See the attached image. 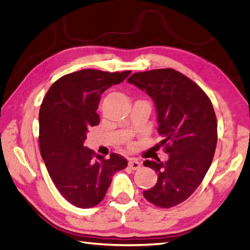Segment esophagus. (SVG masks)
Masks as SVG:
<instances>
[{"instance_id":"34e87169","label":"esophagus","mask_w":250,"mask_h":250,"mask_svg":"<svg viewBox=\"0 0 250 250\" xmlns=\"http://www.w3.org/2000/svg\"><path fill=\"white\" fill-rule=\"evenodd\" d=\"M128 166H129L130 169L137 170V169H139V168L141 167V163L136 159H130L129 161H128Z\"/></svg>"}]
</instances>
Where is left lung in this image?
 <instances>
[{"instance_id": "8db88e82", "label": "left lung", "mask_w": 250, "mask_h": 250, "mask_svg": "<svg viewBox=\"0 0 250 250\" xmlns=\"http://www.w3.org/2000/svg\"><path fill=\"white\" fill-rule=\"evenodd\" d=\"M127 82L153 100L160 144L169 154L165 163L144 162L158 173L144 198L162 208L178 205L197 189L211 165L218 141L212 104L197 84L171 68L133 73Z\"/></svg>"}]
</instances>
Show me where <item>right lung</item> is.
Instances as JSON below:
<instances>
[{"label": "right lung", "instance_id": "1", "mask_svg": "<svg viewBox=\"0 0 250 250\" xmlns=\"http://www.w3.org/2000/svg\"><path fill=\"white\" fill-rule=\"evenodd\" d=\"M131 71L83 69L56 81L47 91L39 113L40 150L60 193L80 208L102 201L113 174L127 166L120 154L109 159L84 146L88 128L100 123L101 94L122 83Z\"/></svg>", "mask_w": 250, "mask_h": 250}]
</instances>
